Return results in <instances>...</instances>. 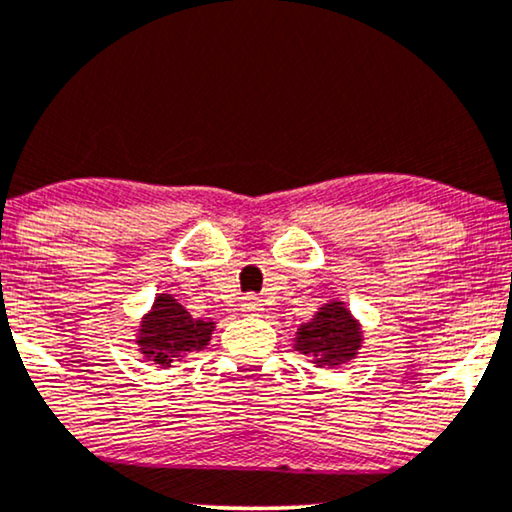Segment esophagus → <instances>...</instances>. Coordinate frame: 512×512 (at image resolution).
<instances>
[{
	"mask_svg": "<svg viewBox=\"0 0 512 512\" xmlns=\"http://www.w3.org/2000/svg\"><path fill=\"white\" fill-rule=\"evenodd\" d=\"M241 309H243V314L257 316L264 309V304H262V300L257 295H245L243 302H241Z\"/></svg>",
	"mask_w": 512,
	"mask_h": 512,
	"instance_id": "34e87169",
	"label": "esophagus"
}]
</instances>
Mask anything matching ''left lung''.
Returning <instances> with one entry per match:
<instances>
[{"label": "left lung", "instance_id": "obj_1", "mask_svg": "<svg viewBox=\"0 0 512 512\" xmlns=\"http://www.w3.org/2000/svg\"><path fill=\"white\" fill-rule=\"evenodd\" d=\"M361 342L364 335L359 321L345 302L333 300L319 307L312 321L297 328L295 352L312 357L319 368H335L357 359Z\"/></svg>", "mask_w": 512, "mask_h": 512}]
</instances>
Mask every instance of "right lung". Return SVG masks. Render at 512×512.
<instances>
[{"label":"right lung","instance_id":"1","mask_svg":"<svg viewBox=\"0 0 512 512\" xmlns=\"http://www.w3.org/2000/svg\"><path fill=\"white\" fill-rule=\"evenodd\" d=\"M215 321L193 319L172 295L155 297L151 312L141 319L137 345L148 361L167 368L174 359L208 347Z\"/></svg>","mask_w":512,"mask_h":512}]
</instances>
